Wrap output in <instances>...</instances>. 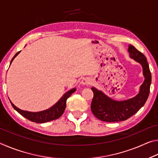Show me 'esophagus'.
Returning <instances> with one entry per match:
<instances>
[{"mask_svg":"<svg viewBox=\"0 0 158 158\" xmlns=\"http://www.w3.org/2000/svg\"><path fill=\"white\" fill-rule=\"evenodd\" d=\"M81 84L82 85H89L90 84V79L88 77H85L81 80Z\"/></svg>","mask_w":158,"mask_h":158,"instance_id":"obj_1","label":"esophagus"}]
</instances>
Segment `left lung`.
Returning <instances> with one entry per match:
<instances>
[{"instance_id":"1","label":"left lung","mask_w":158,"mask_h":158,"mask_svg":"<svg viewBox=\"0 0 158 158\" xmlns=\"http://www.w3.org/2000/svg\"><path fill=\"white\" fill-rule=\"evenodd\" d=\"M128 52L132 58L139 63L143 68L145 77L140 91L135 98L124 101H115L106 95L92 87L93 98L91 102V111L94 116L105 122H118L125 121L132 116L142 107L148 98L151 84V73L145 56L136 48L130 45Z\"/></svg>"}]
</instances>
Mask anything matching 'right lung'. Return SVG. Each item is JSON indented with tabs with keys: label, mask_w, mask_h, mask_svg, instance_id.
Segmentation results:
<instances>
[{
	"label": "right lung",
	"mask_w": 158,
	"mask_h": 158,
	"mask_svg": "<svg viewBox=\"0 0 158 158\" xmlns=\"http://www.w3.org/2000/svg\"><path fill=\"white\" fill-rule=\"evenodd\" d=\"M20 52H18L16 53L15 56L12 58L11 63H12V60H14V58L20 53ZM75 89L69 90V91L67 92L65 94H64V95L60 99V100L58 101L56 105L52 106V107L49 108V109L39 112H30L23 111L21 110V109L17 108L11 101H10V102H11V105L13 106V108H14L16 111H18L21 116L25 117L26 118H27L29 121H31L32 122L37 123H47L51 121H53V120L57 119L62 116V114H63V112L65 111L66 107L67 99L73 94L74 92H75Z\"/></svg>",
	"instance_id": "right-lung-1"
}]
</instances>
